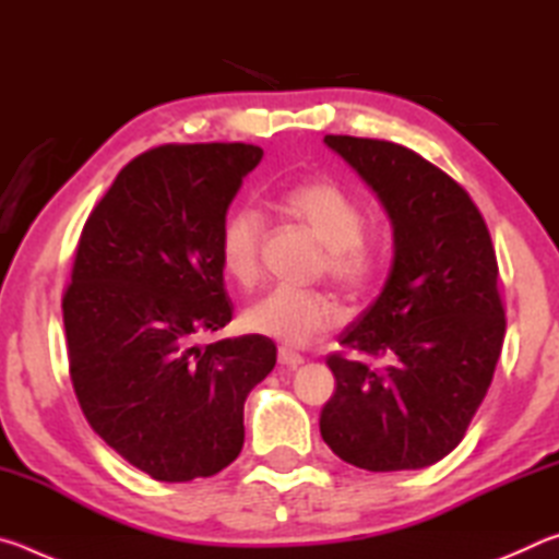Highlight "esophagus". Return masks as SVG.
I'll list each match as a JSON object with an SVG mask.
<instances>
[{"label": "esophagus", "mask_w": 559, "mask_h": 559, "mask_svg": "<svg viewBox=\"0 0 559 559\" xmlns=\"http://www.w3.org/2000/svg\"><path fill=\"white\" fill-rule=\"evenodd\" d=\"M278 362H281L283 367H298V365L306 362V359H302L298 353H293V349L281 347V349H278Z\"/></svg>", "instance_id": "esophagus-1"}]
</instances>
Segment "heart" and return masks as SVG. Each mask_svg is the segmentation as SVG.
Here are the masks:
<instances>
[{"label":"heart","mask_w":559,"mask_h":559,"mask_svg":"<svg viewBox=\"0 0 559 559\" xmlns=\"http://www.w3.org/2000/svg\"><path fill=\"white\" fill-rule=\"evenodd\" d=\"M278 210L313 231L325 246V271L340 286L362 290L382 266V243L365 234V210L353 192L333 179H313L288 189ZM263 219L251 206L226 214L219 229V261L226 276L251 286L261 271ZM340 320L337 300L323 290L273 288L243 310L249 333L271 337L283 347H302Z\"/></svg>","instance_id":"heart-1"}]
</instances>
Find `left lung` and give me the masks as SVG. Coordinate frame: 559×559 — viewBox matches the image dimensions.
I'll return each instance as SVG.
<instances>
[{
	"label": "left lung",
	"instance_id": "8db88e82",
	"mask_svg": "<svg viewBox=\"0 0 559 559\" xmlns=\"http://www.w3.org/2000/svg\"><path fill=\"white\" fill-rule=\"evenodd\" d=\"M390 214L394 261L370 308L330 355L335 392L320 412L333 453L365 471H414L459 447L490 386L506 335L498 261L466 189L414 150L325 135Z\"/></svg>",
	"mask_w": 559,
	"mask_h": 559
}]
</instances>
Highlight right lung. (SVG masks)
Instances as JSON below:
<instances>
[{
  "label": "right lung",
  "instance_id": "1",
  "mask_svg": "<svg viewBox=\"0 0 559 559\" xmlns=\"http://www.w3.org/2000/svg\"><path fill=\"white\" fill-rule=\"evenodd\" d=\"M263 150L163 145L120 169L83 226L63 293L73 392L91 429L165 484L239 456L243 402L276 365L263 335L200 345L234 306L219 229Z\"/></svg>",
  "mask_w": 559,
  "mask_h": 559
}]
</instances>
